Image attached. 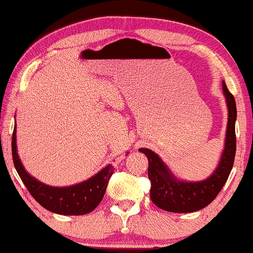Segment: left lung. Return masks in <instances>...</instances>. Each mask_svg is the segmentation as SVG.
Returning a JSON list of instances; mask_svg holds the SVG:
<instances>
[{"label": "left lung", "mask_w": 253, "mask_h": 253, "mask_svg": "<svg viewBox=\"0 0 253 253\" xmlns=\"http://www.w3.org/2000/svg\"><path fill=\"white\" fill-rule=\"evenodd\" d=\"M222 92L226 98L228 110L225 147L220 161L207 179L203 181L177 179L157 154L145 148L139 149L149 161L148 177L151 182V201L161 210L173 213L197 212L212 203L226 183L236 156L237 106L225 82H222Z\"/></svg>", "instance_id": "obj_1"}]
</instances>
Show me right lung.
<instances>
[{
    "label": "right lung",
    "mask_w": 253,
    "mask_h": 253,
    "mask_svg": "<svg viewBox=\"0 0 253 253\" xmlns=\"http://www.w3.org/2000/svg\"><path fill=\"white\" fill-rule=\"evenodd\" d=\"M11 154L15 169L32 197L41 206L56 214L83 215L92 212L102 201L110 177L114 173V167L109 163L96 175L77 185L66 187L46 185L32 176L22 166L17 155L16 126H14L11 138Z\"/></svg>",
    "instance_id": "add662e5"
}]
</instances>
